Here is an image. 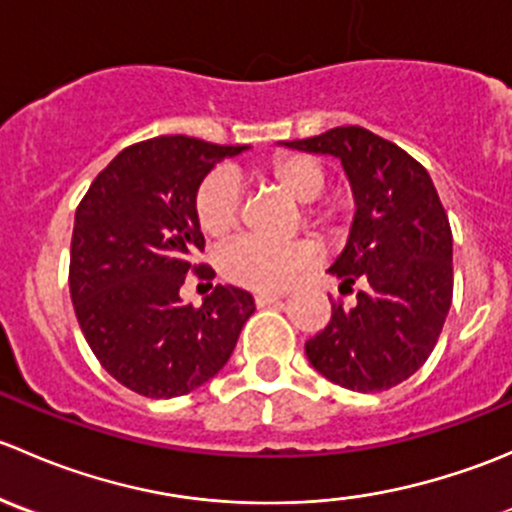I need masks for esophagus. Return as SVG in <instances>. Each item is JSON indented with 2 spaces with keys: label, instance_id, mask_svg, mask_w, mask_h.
I'll return each instance as SVG.
<instances>
[{
  "label": "esophagus",
  "instance_id": "esophagus-1",
  "mask_svg": "<svg viewBox=\"0 0 512 512\" xmlns=\"http://www.w3.org/2000/svg\"><path fill=\"white\" fill-rule=\"evenodd\" d=\"M280 299H282V294H277V292H260V294H255V304H257V307H270V304L280 302Z\"/></svg>",
  "mask_w": 512,
  "mask_h": 512
}]
</instances>
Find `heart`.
I'll use <instances>...</instances> for the list:
<instances>
[{
  "label": "heart",
  "instance_id": "1",
  "mask_svg": "<svg viewBox=\"0 0 512 512\" xmlns=\"http://www.w3.org/2000/svg\"><path fill=\"white\" fill-rule=\"evenodd\" d=\"M262 178L304 200L309 225L337 232L347 218V200L319 198L327 183V165L309 153H280L260 168ZM198 227L208 237H225L240 223V183L230 170H213L200 180L193 198ZM319 247L312 240L272 245L260 237H237L218 252V270L227 282L252 292H282L317 262Z\"/></svg>",
  "mask_w": 512,
  "mask_h": 512
}]
</instances>
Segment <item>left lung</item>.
Segmentation results:
<instances>
[{
    "label": "left lung",
    "mask_w": 512,
    "mask_h": 512,
    "mask_svg": "<svg viewBox=\"0 0 512 512\" xmlns=\"http://www.w3.org/2000/svg\"><path fill=\"white\" fill-rule=\"evenodd\" d=\"M342 158L356 215L329 275L356 302H334L327 327L304 344L314 369L344 389H394L423 366L453 299V235L428 170L361 126L287 143Z\"/></svg>",
    "instance_id": "obj_1"
}]
</instances>
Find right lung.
Segmentation results:
<instances>
[{
  "mask_svg": "<svg viewBox=\"0 0 512 512\" xmlns=\"http://www.w3.org/2000/svg\"><path fill=\"white\" fill-rule=\"evenodd\" d=\"M245 146L158 136L123 148L86 190L71 235L76 319L103 369L136 394L173 399L213 379L255 312L250 292L218 285L200 307L180 299L205 237L193 198L200 180ZM213 287V285H210Z\"/></svg>",
  "mask_w": 512,
  "mask_h": 512,
  "instance_id": "add662e5",
  "label": "right lung"
}]
</instances>
